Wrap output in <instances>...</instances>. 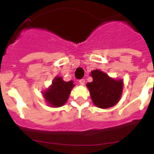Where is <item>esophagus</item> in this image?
I'll list each match as a JSON object with an SVG mask.
<instances>
[{
    "instance_id": "obj_1",
    "label": "esophagus",
    "mask_w": 154,
    "mask_h": 154,
    "mask_svg": "<svg viewBox=\"0 0 154 154\" xmlns=\"http://www.w3.org/2000/svg\"><path fill=\"white\" fill-rule=\"evenodd\" d=\"M79 82V83L81 84V85H85V79H80Z\"/></svg>"
}]
</instances>
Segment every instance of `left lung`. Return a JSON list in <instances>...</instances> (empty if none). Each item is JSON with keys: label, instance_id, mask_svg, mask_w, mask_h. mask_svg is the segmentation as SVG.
<instances>
[{"label": "left lung", "instance_id": "1", "mask_svg": "<svg viewBox=\"0 0 154 154\" xmlns=\"http://www.w3.org/2000/svg\"><path fill=\"white\" fill-rule=\"evenodd\" d=\"M93 79L92 82L86 84L90 92L92 103L101 109L115 106L121 98L123 88L122 79H113L100 70L91 72Z\"/></svg>", "mask_w": 154, "mask_h": 154}]
</instances>
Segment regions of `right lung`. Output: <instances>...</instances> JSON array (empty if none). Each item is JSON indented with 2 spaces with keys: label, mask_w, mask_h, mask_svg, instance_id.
<instances>
[{
  "label": "right lung",
  "mask_w": 154,
  "mask_h": 154,
  "mask_svg": "<svg viewBox=\"0 0 154 154\" xmlns=\"http://www.w3.org/2000/svg\"><path fill=\"white\" fill-rule=\"evenodd\" d=\"M73 81L65 82L62 77H55L51 86L43 92L48 103L53 107H60L67 102L72 89Z\"/></svg>",
  "instance_id": "right-lung-1"
}]
</instances>
